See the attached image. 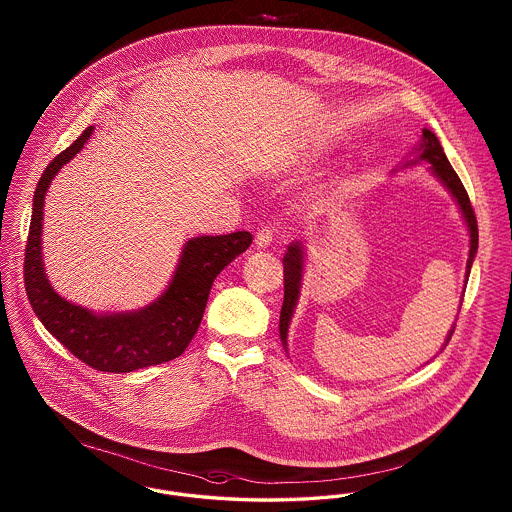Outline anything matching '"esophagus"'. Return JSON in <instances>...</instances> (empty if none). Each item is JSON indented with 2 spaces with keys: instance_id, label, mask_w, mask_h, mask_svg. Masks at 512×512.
<instances>
[{
  "instance_id": "esophagus-1",
  "label": "esophagus",
  "mask_w": 512,
  "mask_h": 512,
  "mask_svg": "<svg viewBox=\"0 0 512 512\" xmlns=\"http://www.w3.org/2000/svg\"><path fill=\"white\" fill-rule=\"evenodd\" d=\"M274 242V228H261L259 232H257V236H255V244L257 247H268V245Z\"/></svg>"
}]
</instances>
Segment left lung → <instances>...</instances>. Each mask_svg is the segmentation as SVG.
Returning a JSON list of instances; mask_svg holds the SVG:
<instances>
[{"instance_id":"1","label":"left lung","mask_w":512,"mask_h":512,"mask_svg":"<svg viewBox=\"0 0 512 512\" xmlns=\"http://www.w3.org/2000/svg\"><path fill=\"white\" fill-rule=\"evenodd\" d=\"M418 159H424L432 165V171L438 176L439 180L449 188V192L457 199L461 211H463L466 226L470 230V253H468V261H466V278L470 274L472 268V261L478 249V220L474 215V209L470 205L468 194L464 190L461 178L457 176V172L453 171L451 163L447 161L443 147L439 144L438 138L434 132H430L428 128L422 130V140L418 144ZM284 263V303H282V311H280V338L282 343L286 345V336H288V326L292 320L293 307L299 295V288H301V272H303V245L299 242L288 245V253L282 259ZM455 330L449 332L445 345L451 340ZM443 345V347H445Z\"/></svg>"}]
</instances>
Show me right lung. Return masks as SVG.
<instances>
[{
  "label": "right lung",
  "mask_w": 512,
  "mask_h": 512,
  "mask_svg": "<svg viewBox=\"0 0 512 512\" xmlns=\"http://www.w3.org/2000/svg\"><path fill=\"white\" fill-rule=\"evenodd\" d=\"M92 132L94 126H88L71 146L61 151L36 186L25 249L26 295L49 334L76 359L94 370L121 374L161 365L184 353L199 328L217 274L244 253L253 236L249 232H232L186 242L171 286L142 311L94 315L65 301L53 292L42 267L44 197L51 178L84 147Z\"/></svg>",
  "instance_id": "obj_1"
}]
</instances>
